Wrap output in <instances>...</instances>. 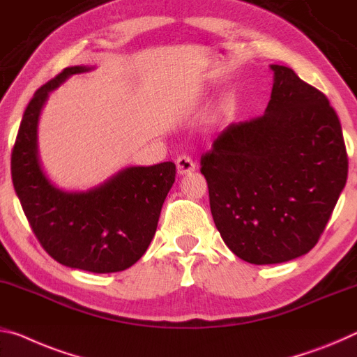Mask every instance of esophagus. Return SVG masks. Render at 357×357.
Returning <instances> with one entry per match:
<instances>
[{
  "mask_svg": "<svg viewBox=\"0 0 357 357\" xmlns=\"http://www.w3.org/2000/svg\"><path fill=\"white\" fill-rule=\"evenodd\" d=\"M195 162L192 160L189 155H179L176 158V168H178V174H188L192 173L195 169Z\"/></svg>",
  "mask_w": 357,
  "mask_h": 357,
  "instance_id": "obj_1",
  "label": "esophagus"
}]
</instances>
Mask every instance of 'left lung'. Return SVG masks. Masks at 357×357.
I'll use <instances>...</instances> for the list:
<instances>
[{"instance_id": "obj_1", "label": "left lung", "mask_w": 357, "mask_h": 357, "mask_svg": "<svg viewBox=\"0 0 357 357\" xmlns=\"http://www.w3.org/2000/svg\"><path fill=\"white\" fill-rule=\"evenodd\" d=\"M270 68L265 114L230 123L200 160L220 236L256 265L313 250L348 176L342 126L326 95L291 68Z\"/></svg>"}]
</instances>
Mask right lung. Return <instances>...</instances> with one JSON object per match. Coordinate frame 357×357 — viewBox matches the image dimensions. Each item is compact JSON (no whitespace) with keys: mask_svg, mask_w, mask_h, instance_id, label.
<instances>
[{"mask_svg":"<svg viewBox=\"0 0 357 357\" xmlns=\"http://www.w3.org/2000/svg\"><path fill=\"white\" fill-rule=\"evenodd\" d=\"M89 66L65 68L36 90L22 117L10 155L15 194L33 234L56 262L92 273L132 267L155 235L176 165L128 167L87 192H65L50 183L38 155V119L49 92Z\"/></svg>","mask_w":357,"mask_h":357,"instance_id":"add662e5","label":"right lung"}]
</instances>
